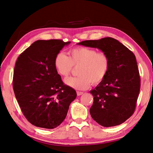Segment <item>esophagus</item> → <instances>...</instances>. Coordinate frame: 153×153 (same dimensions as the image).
I'll return each mask as SVG.
<instances>
[{"mask_svg": "<svg viewBox=\"0 0 153 153\" xmlns=\"http://www.w3.org/2000/svg\"><path fill=\"white\" fill-rule=\"evenodd\" d=\"M76 94H77V95H78V96H80V95L83 94V92H79V91H77V92H76Z\"/></svg>", "mask_w": 153, "mask_h": 153, "instance_id": "esophagus-1", "label": "esophagus"}]
</instances>
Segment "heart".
I'll list each match as a JSON object with an SVG mask.
<instances>
[{
  "label": "heart",
  "mask_w": 153,
  "mask_h": 153,
  "mask_svg": "<svg viewBox=\"0 0 153 153\" xmlns=\"http://www.w3.org/2000/svg\"><path fill=\"white\" fill-rule=\"evenodd\" d=\"M68 57L62 52L56 55L54 66L59 75L67 78L73 67H79V76L70 77L65 80L67 85L75 90H86L91 83L97 85L106 76L110 65V59L105 52L95 49L78 47L71 49Z\"/></svg>",
  "instance_id": "obj_1"
}]
</instances>
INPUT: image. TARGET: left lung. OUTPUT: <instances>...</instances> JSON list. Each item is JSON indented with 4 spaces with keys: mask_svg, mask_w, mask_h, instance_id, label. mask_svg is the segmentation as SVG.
I'll list each match as a JSON object with an SVG mask.
<instances>
[{
    "mask_svg": "<svg viewBox=\"0 0 153 153\" xmlns=\"http://www.w3.org/2000/svg\"><path fill=\"white\" fill-rule=\"evenodd\" d=\"M77 44L98 48L106 53L110 59L106 76L90 91L94 96V102L90 109L93 120L106 127L125 122L135 110L141 87L135 55L112 37L86 40Z\"/></svg>",
    "mask_w": 153,
    "mask_h": 153,
    "instance_id": "1",
    "label": "left lung"
}]
</instances>
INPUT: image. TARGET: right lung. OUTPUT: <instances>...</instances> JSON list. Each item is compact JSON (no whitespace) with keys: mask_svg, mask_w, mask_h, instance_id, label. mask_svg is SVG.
I'll return each instance as SVG.
<instances>
[{"mask_svg":"<svg viewBox=\"0 0 153 153\" xmlns=\"http://www.w3.org/2000/svg\"><path fill=\"white\" fill-rule=\"evenodd\" d=\"M71 42L37 40L18 57L13 89L22 111L36 127L53 129L67 116L76 92L65 85L54 66L56 55Z\"/></svg>","mask_w":153,"mask_h":153,"instance_id":"obj_1","label":"right lung"}]
</instances>
